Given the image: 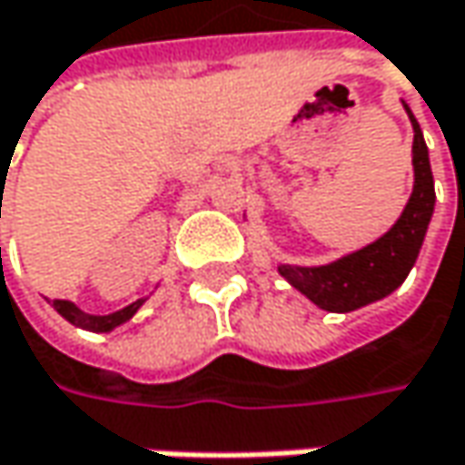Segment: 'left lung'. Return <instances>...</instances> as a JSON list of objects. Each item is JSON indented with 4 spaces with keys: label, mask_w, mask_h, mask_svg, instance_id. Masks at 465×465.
I'll return each mask as SVG.
<instances>
[{
    "label": "left lung",
    "mask_w": 465,
    "mask_h": 465,
    "mask_svg": "<svg viewBox=\"0 0 465 465\" xmlns=\"http://www.w3.org/2000/svg\"><path fill=\"white\" fill-rule=\"evenodd\" d=\"M410 119L415 130V141H412L415 186H412V196L401 218L391 226V232L383 233L378 242L367 244L364 250H357L330 266H319V269L279 266V274L292 287H298L306 298H312L319 309L354 312L359 306L386 298L404 282V276L410 274L420 252L423 236L434 213V175H431L423 133L412 114Z\"/></svg>",
    "instance_id": "8db88e82"
}]
</instances>
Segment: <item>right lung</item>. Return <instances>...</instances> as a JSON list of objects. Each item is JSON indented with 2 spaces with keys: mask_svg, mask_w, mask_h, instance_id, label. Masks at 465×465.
Segmentation results:
<instances>
[{
  "mask_svg": "<svg viewBox=\"0 0 465 465\" xmlns=\"http://www.w3.org/2000/svg\"><path fill=\"white\" fill-rule=\"evenodd\" d=\"M141 303H143V301H135L133 306H127V309H122V312H114V314H108V317H84L74 303H68V301H53V306H55V312H58L61 317H65L71 324H76V327L95 330V332H106L111 327L127 322V319L141 309Z\"/></svg>",
  "mask_w": 465,
  "mask_h": 465,
  "instance_id": "add662e5",
  "label": "right lung"
}]
</instances>
